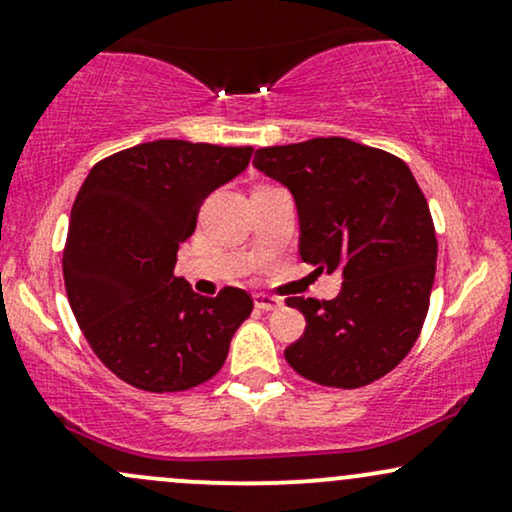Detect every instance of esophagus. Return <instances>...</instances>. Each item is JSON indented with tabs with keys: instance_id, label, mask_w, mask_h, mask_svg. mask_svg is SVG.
I'll use <instances>...</instances> for the list:
<instances>
[{
	"instance_id": "1",
	"label": "esophagus",
	"mask_w": 512,
	"mask_h": 512,
	"mask_svg": "<svg viewBox=\"0 0 512 512\" xmlns=\"http://www.w3.org/2000/svg\"><path fill=\"white\" fill-rule=\"evenodd\" d=\"M255 305L260 310H276L281 305V301H279V298H274V296H267V293H257Z\"/></svg>"
}]
</instances>
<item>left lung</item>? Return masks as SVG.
<instances>
[{
  "mask_svg": "<svg viewBox=\"0 0 512 512\" xmlns=\"http://www.w3.org/2000/svg\"><path fill=\"white\" fill-rule=\"evenodd\" d=\"M252 166L296 199L303 262L344 279L332 301H286L305 315L303 337L284 351L289 366L344 390L383 378L419 339L436 276L419 182L402 158L344 137L257 149Z\"/></svg>",
  "mask_w": 512,
  "mask_h": 512,
  "instance_id": "obj_1",
  "label": "left lung"
}]
</instances>
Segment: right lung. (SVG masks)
<instances>
[{"instance_id":"1","label":"right lung","mask_w":512,"mask_h":512,"mask_svg":"<svg viewBox=\"0 0 512 512\" xmlns=\"http://www.w3.org/2000/svg\"><path fill=\"white\" fill-rule=\"evenodd\" d=\"M250 156L252 146L158 139L103 158L81 185L62 255L67 298L93 354L132 387L207 383L252 313L243 289L207 298L175 276L202 202Z\"/></svg>"}]
</instances>
